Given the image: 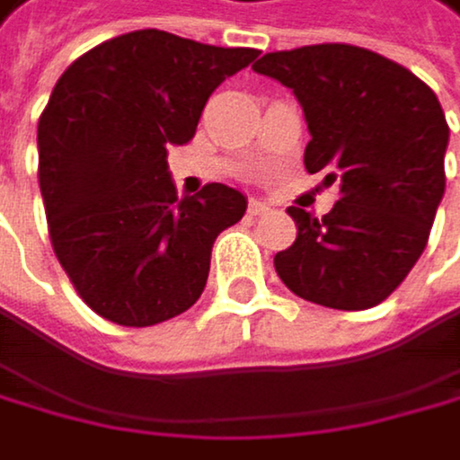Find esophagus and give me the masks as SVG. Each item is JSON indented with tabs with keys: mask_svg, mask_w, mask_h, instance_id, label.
I'll return each instance as SVG.
<instances>
[{
	"mask_svg": "<svg viewBox=\"0 0 460 460\" xmlns=\"http://www.w3.org/2000/svg\"><path fill=\"white\" fill-rule=\"evenodd\" d=\"M267 209H270V204L261 201V199H251V201H248V212H251V215H264Z\"/></svg>",
	"mask_w": 460,
	"mask_h": 460,
	"instance_id": "obj_1",
	"label": "esophagus"
}]
</instances>
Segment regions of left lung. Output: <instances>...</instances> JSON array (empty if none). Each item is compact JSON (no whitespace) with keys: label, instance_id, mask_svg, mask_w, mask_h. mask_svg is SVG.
Masks as SVG:
<instances>
[{"label":"left lung","instance_id":"left-lung-1","mask_svg":"<svg viewBox=\"0 0 460 460\" xmlns=\"http://www.w3.org/2000/svg\"><path fill=\"white\" fill-rule=\"evenodd\" d=\"M253 70L297 94L311 130L305 169L341 185L324 217L286 209L297 240L275 253V272L324 308L379 305L429 245L445 196L450 128L434 89L403 65L346 43L272 51Z\"/></svg>","mask_w":460,"mask_h":460}]
</instances>
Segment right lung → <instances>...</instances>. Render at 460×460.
<instances>
[{"label": "right lung", "instance_id": "right-lung-1", "mask_svg": "<svg viewBox=\"0 0 460 460\" xmlns=\"http://www.w3.org/2000/svg\"><path fill=\"white\" fill-rule=\"evenodd\" d=\"M256 54L138 29L57 81L38 122V180L54 253L97 316L152 327L201 297L212 243L248 201L220 182L177 199L166 155Z\"/></svg>", "mask_w": 460, "mask_h": 460}]
</instances>
